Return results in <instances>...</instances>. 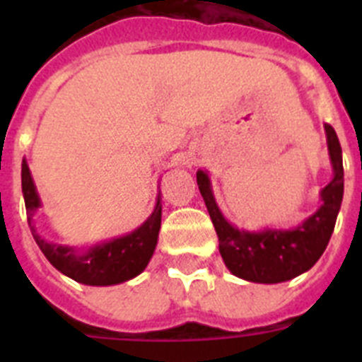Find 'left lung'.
<instances>
[{"label": "left lung", "instance_id": "obj_1", "mask_svg": "<svg viewBox=\"0 0 362 362\" xmlns=\"http://www.w3.org/2000/svg\"><path fill=\"white\" fill-rule=\"evenodd\" d=\"M325 134L334 177L319 192L321 206L293 228L233 226L217 206L209 172L197 170L199 192L219 238L221 257L235 277L250 283H284L308 272L326 250L343 203L344 170L337 134L330 124H325Z\"/></svg>", "mask_w": 362, "mask_h": 362}]
</instances>
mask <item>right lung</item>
Wrapping results in <instances>:
<instances>
[{"mask_svg": "<svg viewBox=\"0 0 362 362\" xmlns=\"http://www.w3.org/2000/svg\"><path fill=\"white\" fill-rule=\"evenodd\" d=\"M21 190H23L32 238L36 239L40 250L49 259V263L56 270L62 272L63 276L81 284H88V286H112V284L124 283L139 276L152 259L156 245H158L159 228H161L163 206L159 194L153 212L134 232L124 233L121 238H114L110 241L99 243V245H92L88 248H78V246L47 241L37 232L34 214L41 206V199L27 159L21 163Z\"/></svg>", "mask_w": 362, "mask_h": 362, "instance_id": "add662e5", "label": "right lung"}]
</instances>
